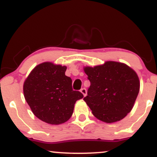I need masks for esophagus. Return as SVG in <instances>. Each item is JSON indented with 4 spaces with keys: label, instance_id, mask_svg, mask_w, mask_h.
<instances>
[{
    "label": "esophagus",
    "instance_id": "obj_1",
    "mask_svg": "<svg viewBox=\"0 0 157 157\" xmlns=\"http://www.w3.org/2000/svg\"><path fill=\"white\" fill-rule=\"evenodd\" d=\"M80 92L83 94L84 96H85L86 95H87V90H86L85 88H82V89H81Z\"/></svg>",
    "mask_w": 157,
    "mask_h": 157
}]
</instances>
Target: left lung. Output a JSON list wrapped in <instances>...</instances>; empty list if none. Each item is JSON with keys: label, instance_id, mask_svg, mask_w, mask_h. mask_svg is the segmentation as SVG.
I'll use <instances>...</instances> for the list:
<instances>
[{"label": "left lung", "instance_id": "1", "mask_svg": "<svg viewBox=\"0 0 157 157\" xmlns=\"http://www.w3.org/2000/svg\"><path fill=\"white\" fill-rule=\"evenodd\" d=\"M83 69L90 82L84 101L93 116L106 123L124 119L133 109L140 92V82L135 70L113 61Z\"/></svg>", "mask_w": 157, "mask_h": 157}]
</instances>
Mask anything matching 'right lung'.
Segmentation results:
<instances>
[{"label": "right lung", "instance_id": "add662e5", "mask_svg": "<svg viewBox=\"0 0 157 157\" xmlns=\"http://www.w3.org/2000/svg\"><path fill=\"white\" fill-rule=\"evenodd\" d=\"M66 70V66L46 61L35 67L24 82V96L32 112L47 124L69 120L75 102L83 98L82 93L73 90Z\"/></svg>", "mask_w": 157, "mask_h": 157}]
</instances>
